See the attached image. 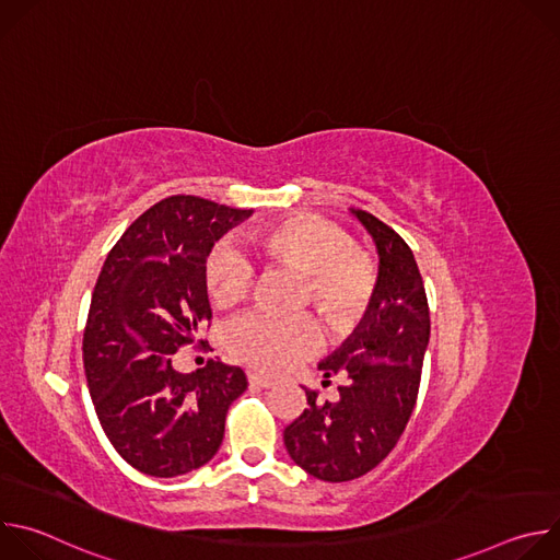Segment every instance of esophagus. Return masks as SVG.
Wrapping results in <instances>:
<instances>
[{"mask_svg":"<svg viewBox=\"0 0 560 560\" xmlns=\"http://www.w3.org/2000/svg\"><path fill=\"white\" fill-rule=\"evenodd\" d=\"M248 381H250V385H257V387H272L275 385L272 378H268L259 372H248Z\"/></svg>","mask_w":560,"mask_h":560,"instance_id":"esophagus-1","label":"esophagus"}]
</instances>
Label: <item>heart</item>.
Listing matches in <instances>:
<instances>
[{"label":"heart","mask_w":560,"mask_h":560,"mask_svg":"<svg viewBox=\"0 0 560 560\" xmlns=\"http://www.w3.org/2000/svg\"><path fill=\"white\" fill-rule=\"evenodd\" d=\"M246 246L270 264L303 272V303L312 301L332 328H350L370 303L374 290L370 257L326 217L292 212L246 234ZM203 283L210 301L219 310H230L248 299L255 264L232 242H221L206 259ZM318 346L322 332L310 314L250 312L228 330L232 357L261 372L290 370L316 354Z\"/></svg>","instance_id":"obj_1"}]
</instances>
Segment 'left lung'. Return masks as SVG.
<instances>
[{"label": "left lung", "mask_w": 560, "mask_h": 560, "mask_svg": "<svg viewBox=\"0 0 560 560\" xmlns=\"http://www.w3.org/2000/svg\"><path fill=\"white\" fill-rule=\"evenodd\" d=\"M352 214L372 234L378 277L354 332L318 363L326 378L341 374L335 404L307 408L283 430L292 460L328 483L352 481L374 469L401 439L419 394L430 343V307L410 246L365 210ZM326 383V381H324Z\"/></svg>", "instance_id": "1"}]
</instances>
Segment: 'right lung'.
Instances as JSON below:
<instances>
[{
    "mask_svg": "<svg viewBox=\"0 0 560 560\" xmlns=\"http://www.w3.org/2000/svg\"><path fill=\"white\" fill-rule=\"evenodd\" d=\"M250 214L192 195L162 199L128 225L100 272L82 346L86 381L108 441L148 476L206 465L248 387L242 368L210 359L184 374L173 354L212 318L203 268L214 242Z\"/></svg>",
    "mask_w": 560,
    "mask_h": 560,
    "instance_id": "add662e5",
    "label": "right lung"
}]
</instances>
